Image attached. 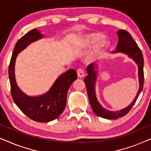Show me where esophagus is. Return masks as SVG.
<instances>
[{"label":"esophagus","instance_id":"obj_1","mask_svg":"<svg viewBox=\"0 0 151 151\" xmlns=\"http://www.w3.org/2000/svg\"><path fill=\"white\" fill-rule=\"evenodd\" d=\"M77 73H78V76L79 78H83L84 76V71L83 69L82 68H79L77 70Z\"/></svg>","mask_w":151,"mask_h":151}]
</instances>
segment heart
Wrapping results in <instances>:
<instances>
[{
    "mask_svg": "<svg viewBox=\"0 0 151 151\" xmlns=\"http://www.w3.org/2000/svg\"><path fill=\"white\" fill-rule=\"evenodd\" d=\"M82 42L86 47H91L96 45L93 50L90 53L91 58L100 55L102 51L109 46V42L106 39L103 38V36L100 33H91L84 35L82 37Z\"/></svg>",
    "mask_w": 151,
    "mask_h": 151,
    "instance_id": "obj_1",
    "label": "heart"
}]
</instances>
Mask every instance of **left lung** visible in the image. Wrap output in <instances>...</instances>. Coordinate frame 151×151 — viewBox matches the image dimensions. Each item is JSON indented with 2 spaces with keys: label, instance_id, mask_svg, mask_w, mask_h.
Masks as SVG:
<instances>
[{
  "label": "left lung",
  "instance_id": "obj_1",
  "mask_svg": "<svg viewBox=\"0 0 151 151\" xmlns=\"http://www.w3.org/2000/svg\"><path fill=\"white\" fill-rule=\"evenodd\" d=\"M118 36L119 41L117 45V50L113 51V53L122 52L129 55V56L133 58L138 65V75H139V88L137 96L134 99L133 102L129 106L122 110L117 111H110L105 109L100 104L97 100L95 92V84L96 80V71H94V65L91 64L87 67L88 76L84 78L86 91L91 106L92 107L93 111L99 117H103L109 119H114L122 117L127 115L129 112L133 105L139 97L140 93L143 89L144 86V58L142 52L139 47L135 40L132 38L131 35L129 32L124 29H120L117 32Z\"/></svg>",
  "mask_w": 151,
  "mask_h": 151
}]
</instances>
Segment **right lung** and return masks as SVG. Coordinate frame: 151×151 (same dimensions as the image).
Listing matches in <instances>:
<instances>
[{
	"instance_id": "1",
	"label": "right lung",
	"mask_w": 151,
	"mask_h": 151,
	"mask_svg": "<svg viewBox=\"0 0 151 151\" xmlns=\"http://www.w3.org/2000/svg\"><path fill=\"white\" fill-rule=\"evenodd\" d=\"M42 38L36 29L29 31L16 43L10 60L9 78L11 94L18 108L28 117L38 122H48L57 119L64 111L67 103V91L71 84L77 79V73L70 69L56 80L49 92L38 97H29L18 87L14 75V66L18 53L31 42Z\"/></svg>"
}]
</instances>
